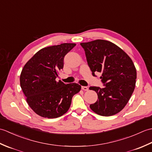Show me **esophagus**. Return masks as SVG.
Listing matches in <instances>:
<instances>
[{
  "label": "esophagus",
  "instance_id": "34e87169",
  "mask_svg": "<svg viewBox=\"0 0 152 152\" xmlns=\"http://www.w3.org/2000/svg\"><path fill=\"white\" fill-rule=\"evenodd\" d=\"M82 89L83 91H88V88L87 86H82Z\"/></svg>",
  "mask_w": 152,
  "mask_h": 152
}]
</instances>
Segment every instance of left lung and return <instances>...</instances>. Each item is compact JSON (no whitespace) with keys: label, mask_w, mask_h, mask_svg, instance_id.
<instances>
[{"label":"left lung","mask_w":152,"mask_h":152,"mask_svg":"<svg viewBox=\"0 0 152 152\" xmlns=\"http://www.w3.org/2000/svg\"><path fill=\"white\" fill-rule=\"evenodd\" d=\"M80 45L92 74L101 72L100 78L105 86L90 87L98 95L90 108L102 116L118 114L129 101L135 88L137 70L133 61L120 48L107 40H96Z\"/></svg>","instance_id":"left-lung-1"}]
</instances>
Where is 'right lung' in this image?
I'll use <instances>...</instances> for the list:
<instances>
[{"instance_id":"1","label":"right lung","mask_w":152,"mask_h":152,"mask_svg":"<svg viewBox=\"0 0 152 152\" xmlns=\"http://www.w3.org/2000/svg\"><path fill=\"white\" fill-rule=\"evenodd\" d=\"M76 44L64 43L44 48L25 64L20 86L31 109L41 117L56 118L69 110L72 96L81 86L56 79L64 65V57Z\"/></svg>"}]
</instances>
